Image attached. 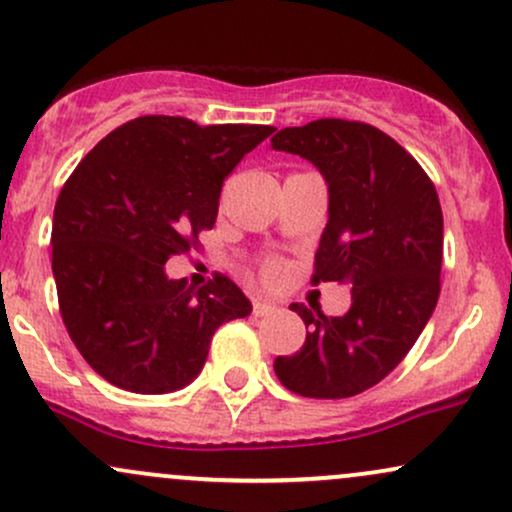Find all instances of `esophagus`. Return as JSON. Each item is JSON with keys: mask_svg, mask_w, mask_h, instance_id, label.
<instances>
[{"mask_svg": "<svg viewBox=\"0 0 512 512\" xmlns=\"http://www.w3.org/2000/svg\"><path fill=\"white\" fill-rule=\"evenodd\" d=\"M276 310L274 303H267V301H252V315L255 317H264V315H272Z\"/></svg>", "mask_w": 512, "mask_h": 512, "instance_id": "obj_1", "label": "esophagus"}]
</instances>
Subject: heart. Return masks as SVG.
<instances>
[{"label": "heart", "mask_w": 512, "mask_h": 512, "mask_svg": "<svg viewBox=\"0 0 512 512\" xmlns=\"http://www.w3.org/2000/svg\"><path fill=\"white\" fill-rule=\"evenodd\" d=\"M284 264H281L279 260H267L262 264V269H260V274H262V279L267 281V284H276V281L281 279V276H284Z\"/></svg>", "instance_id": "1"}]
</instances>
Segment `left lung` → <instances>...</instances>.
Masks as SVG:
<instances>
[{
    "label": "left lung",
    "instance_id": "8db88e82",
    "mask_svg": "<svg viewBox=\"0 0 512 512\" xmlns=\"http://www.w3.org/2000/svg\"><path fill=\"white\" fill-rule=\"evenodd\" d=\"M272 149L308 158L327 180L330 219L315 252L313 284H351V308L327 317L293 303L305 342L276 356L286 390L313 399L354 397L409 354L436 310L443 211L426 170L378 127L322 117L286 127Z\"/></svg>",
    "mask_w": 512,
    "mask_h": 512
}]
</instances>
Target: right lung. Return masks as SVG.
Listing matches in <instances>:
<instances>
[{"label":"right lung","mask_w":512,"mask_h":512,"mask_svg":"<svg viewBox=\"0 0 512 512\" xmlns=\"http://www.w3.org/2000/svg\"><path fill=\"white\" fill-rule=\"evenodd\" d=\"M274 127L144 115L101 139L64 182L52 219V274L69 337L101 378L163 395L197 378L211 334L252 305L228 276L202 289L166 276L199 248L223 180Z\"/></svg>","instance_id":"1"}]
</instances>
